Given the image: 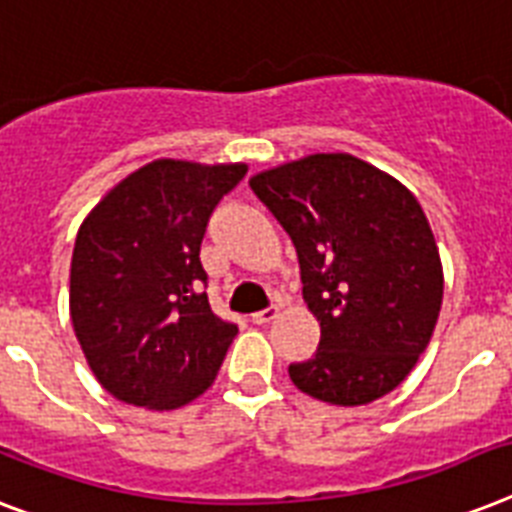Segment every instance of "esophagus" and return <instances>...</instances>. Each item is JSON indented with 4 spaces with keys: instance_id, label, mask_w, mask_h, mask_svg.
<instances>
[{
    "instance_id": "esophagus-1",
    "label": "esophagus",
    "mask_w": 512,
    "mask_h": 512,
    "mask_svg": "<svg viewBox=\"0 0 512 512\" xmlns=\"http://www.w3.org/2000/svg\"><path fill=\"white\" fill-rule=\"evenodd\" d=\"M276 315H278L276 307H265V310H257V313H252V323H257V326H265V323L273 321Z\"/></svg>"
}]
</instances>
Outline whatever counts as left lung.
<instances>
[{
  "mask_svg": "<svg viewBox=\"0 0 512 512\" xmlns=\"http://www.w3.org/2000/svg\"><path fill=\"white\" fill-rule=\"evenodd\" d=\"M249 186L292 236L302 297L321 323L318 352L289 365L294 386L342 407L397 389L429 347L444 294L413 191L347 152L284 162Z\"/></svg>",
  "mask_w": 512,
  "mask_h": 512,
  "instance_id": "8db88e82",
  "label": "left lung"
}]
</instances>
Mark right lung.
I'll list each match as a JSON object with an SVG mask.
<instances>
[{
  "label": "right lung",
  "instance_id": "right-lung-1",
  "mask_svg": "<svg viewBox=\"0 0 512 512\" xmlns=\"http://www.w3.org/2000/svg\"><path fill=\"white\" fill-rule=\"evenodd\" d=\"M244 173V162L162 157L83 218L70 260V321L115 400L176 410L218 376L239 328L210 310L199 247L215 205Z\"/></svg>",
  "mask_w": 512,
  "mask_h": 512
}]
</instances>
